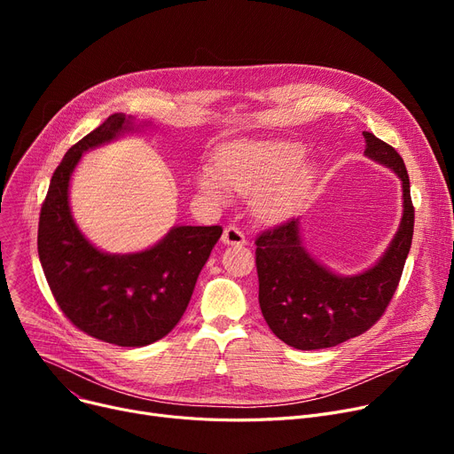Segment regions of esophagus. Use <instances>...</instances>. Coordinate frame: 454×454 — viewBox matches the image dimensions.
I'll list each match as a JSON object with an SVG mask.
<instances>
[{"label":"esophagus","mask_w":454,"mask_h":454,"mask_svg":"<svg viewBox=\"0 0 454 454\" xmlns=\"http://www.w3.org/2000/svg\"><path fill=\"white\" fill-rule=\"evenodd\" d=\"M223 243L228 245V247H245L247 245V237L245 233L235 228V226H228L223 233Z\"/></svg>","instance_id":"obj_1"}]
</instances>
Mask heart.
Masks as SVG:
<instances>
[{
	"label": "heart",
	"mask_w": 454,
	"mask_h": 454,
	"mask_svg": "<svg viewBox=\"0 0 454 454\" xmlns=\"http://www.w3.org/2000/svg\"><path fill=\"white\" fill-rule=\"evenodd\" d=\"M303 158L305 147L296 141L233 145L217 156L215 169H200L197 189L215 207L230 204V191L252 195L254 217L279 224L293 217L317 184V167Z\"/></svg>",
	"instance_id": "heart-1"
}]
</instances>
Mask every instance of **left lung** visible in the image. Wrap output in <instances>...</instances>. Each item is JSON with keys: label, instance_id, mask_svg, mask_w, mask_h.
Returning a JSON list of instances; mask_svg holds the SVG:
<instances>
[{"label": "left lung", "instance_id": "obj_1", "mask_svg": "<svg viewBox=\"0 0 454 454\" xmlns=\"http://www.w3.org/2000/svg\"><path fill=\"white\" fill-rule=\"evenodd\" d=\"M364 156L401 180L403 213L394 239L375 263L356 274H337L303 245L301 221L293 219L257 237L259 307L274 335L296 349H324L363 335L390 303L414 233L411 180L388 143L364 132Z\"/></svg>", "mask_w": 454, "mask_h": 454}]
</instances>
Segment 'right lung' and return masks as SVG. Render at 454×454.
Returning a JSON list of instances; mask_svg holds the SVG:
<instances>
[{"instance_id": "right-lung-1", "label": "right lung", "mask_w": 454, "mask_h": 454, "mask_svg": "<svg viewBox=\"0 0 454 454\" xmlns=\"http://www.w3.org/2000/svg\"><path fill=\"white\" fill-rule=\"evenodd\" d=\"M153 125L114 114L71 147L51 178L38 223V255L62 313L90 337L123 348L163 339L185 313L221 226H173L139 252L108 254L77 226L71 176L84 153Z\"/></svg>"}]
</instances>
